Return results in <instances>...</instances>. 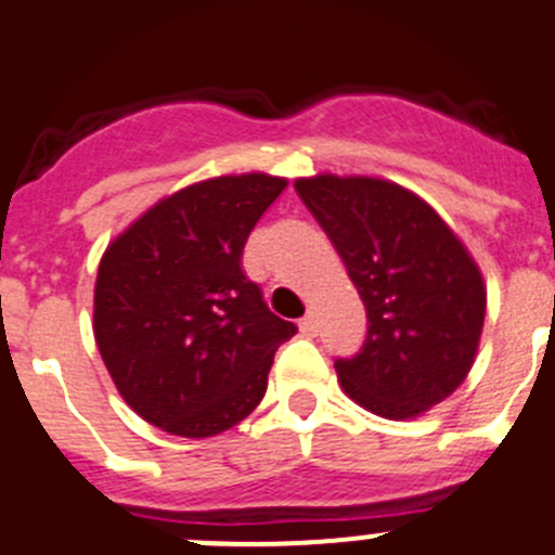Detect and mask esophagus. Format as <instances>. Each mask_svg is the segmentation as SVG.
Masks as SVG:
<instances>
[{
  "label": "esophagus",
  "mask_w": 555,
  "mask_h": 555,
  "mask_svg": "<svg viewBox=\"0 0 555 555\" xmlns=\"http://www.w3.org/2000/svg\"><path fill=\"white\" fill-rule=\"evenodd\" d=\"M299 328H301V334H307V337H312V334H318V318H315V312H307L305 318H301L299 321Z\"/></svg>",
  "instance_id": "34e87169"
}]
</instances>
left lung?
Listing matches in <instances>:
<instances>
[{
  "instance_id": "left-lung-1",
  "label": "left lung",
  "mask_w": 555,
  "mask_h": 555,
  "mask_svg": "<svg viewBox=\"0 0 555 555\" xmlns=\"http://www.w3.org/2000/svg\"><path fill=\"white\" fill-rule=\"evenodd\" d=\"M294 189L366 310L361 350L334 361L345 393L383 418H418L472 370L486 318L480 270L451 227L391 180L315 175Z\"/></svg>"
}]
</instances>
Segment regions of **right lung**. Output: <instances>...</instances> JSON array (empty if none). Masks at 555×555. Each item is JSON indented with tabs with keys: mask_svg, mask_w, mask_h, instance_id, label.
<instances>
[{
	"mask_svg": "<svg viewBox=\"0 0 555 555\" xmlns=\"http://www.w3.org/2000/svg\"><path fill=\"white\" fill-rule=\"evenodd\" d=\"M288 180L223 175L156 202L99 261L93 337L115 388L147 424L216 437L264 399L296 334L243 272V248Z\"/></svg>",
	"mask_w": 555,
	"mask_h": 555,
	"instance_id": "1",
	"label": "right lung"
}]
</instances>
